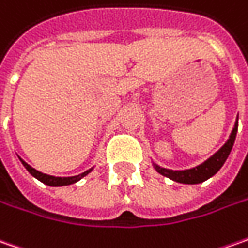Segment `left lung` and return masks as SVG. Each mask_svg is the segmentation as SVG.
Masks as SVG:
<instances>
[{
	"label": "left lung",
	"instance_id": "left-lung-1",
	"mask_svg": "<svg viewBox=\"0 0 248 248\" xmlns=\"http://www.w3.org/2000/svg\"><path fill=\"white\" fill-rule=\"evenodd\" d=\"M236 132H237V121L234 123V128L231 134L229 139L226 140L222 148L219 149L214 156L208 158L203 164L190 168V170H184V171H172V170H167V168H161L155 164V168L157 170L161 175L167 176L175 182L179 184H189V185H195V184H200L204 182L208 178L217 174L219 171V168L224 166L226 158L229 156L231 150L233 148L234 139H236Z\"/></svg>",
	"mask_w": 248,
	"mask_h": 248
}]
</instances>
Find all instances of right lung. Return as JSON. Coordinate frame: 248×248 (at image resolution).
<instances>
[{
  "label": "right lung",
  "instance_id": "right-lung-1",
  "mask_svg": "<svg viewBox=\"0 0 248 248\" xmlns=\"http://www.w3.org/2000/svg\"><path fill=\"white\" fill-rule=\"evenodd\" d=\"M22 163H23V166L26 167V170L31 174L33 176H35L38 181H41L43 184L45 185H49V186H63V185H70V184H74V182H77L78 179H81L82 176H85L88 172H90L91 170L88 171H85V172H82L80 175H76V176H52V175H46V174H43V172H40V171H37V170H34L33 167L29 166L26 161L22 160Z\"/></svg>",
  "mask_w": 248,
  "mask_h": 248
}]
</instances>
